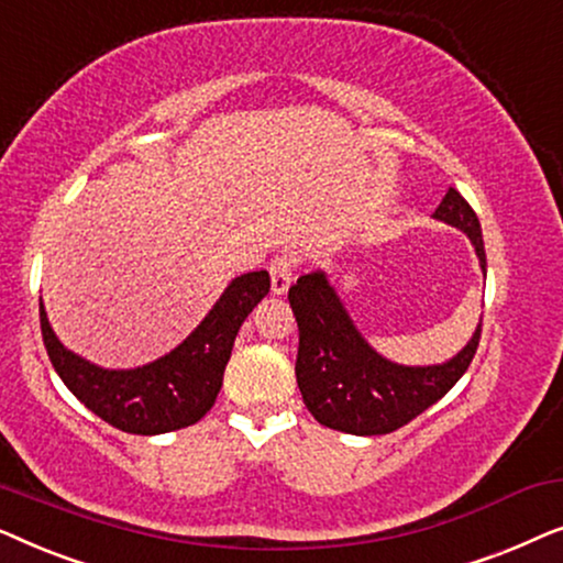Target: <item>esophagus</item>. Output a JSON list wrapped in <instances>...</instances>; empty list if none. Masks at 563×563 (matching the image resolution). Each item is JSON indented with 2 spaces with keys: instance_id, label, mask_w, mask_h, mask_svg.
Segmentation results:
<instances>
[{
  "instance_id": "obj_1",
  "label": "esophagus",
  "mask_w": 563,
  "mask_h": 563,
  "mask_svg": "<svg viewBox=\"0 0 563 563\" xmlns=\"http://www.w3.org/2000/svg\"><path fill=\"white\" fill-rule=\"evenodd\" d=\"M297 258L291 253H279V256L272 258V266H268V274H272V291L274 295H284L289 289L291 276H295Z\"/></svg>"
}]
</instances>
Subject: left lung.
<instances>
[{"label": "left lung", "instance_id": "8db88e82", "mask_svg": "<svg viewBox=\"0 0 563 563\" xmlns=\"http://www.w3.org/2000/svg\"><path fill=\"white\" fill-rule=\"evenodd\" d=\"M433 218L464 230L487 272L482 225L456 189L445 191ZM297 318V384L307 410L320 426L351 435H387L435 405L472 364L482 322L466 349L438 366H399L368 345L343 310L325 274L299 276L289 287Z\"/></svg>", "mask_w": 563, "mask_h": 563}]
</instances>
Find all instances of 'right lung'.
I'll return each mask as SVG.
<instances>
[{
  "label": "right lung",
  "mask_w": 563,
  "mask_h": 563,
  "mask_svg": "<svg viewBox=\"0 0 563 563\" xmlns=\"http://www.w3.org/2000/svg\"><path fill=\"white\" fill-rule=\"evenodd\" d=\"M268 272L238 276L179 349L130 372H107L66 351L51 330L41 302L43 343L66 387L97 418L122 433H172L195 426L210 412L220 395L238 330L268 295Z\"/></svg>",
  "instance_id": "add662e5"
}]
</instances>
